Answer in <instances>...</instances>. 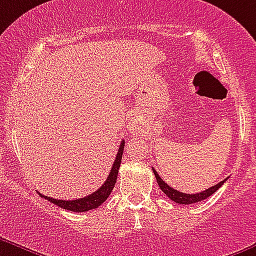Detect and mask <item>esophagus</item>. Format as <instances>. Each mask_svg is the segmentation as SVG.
I'll return each mask as SVG.
<instances>
[{
  "instance_id": "obj_1",
  "label": "esophagus",
  "mask_w": 256,
  "mask_h": 256,
  "mask_svg": "<svg viewBox=\"0 0 256 256\" xmlns=\"http://www.w3.org/2000/svg\"><path fill=\"white\" fill-rule=\"evenodd\" d=\"M135 124H136V120H132V122H131V128H135Z\"/></svg>"
}]
</instances>
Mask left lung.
Here are the masks:
<instances>
[{"label":"left lung","instance_id":"8db88e82","mask_svg":"<svg viewBox=\"0 0 256 256\" xmlns=\"http://www.w3.org/2000/svg\"><path fill=\"white\" fill-rule=\"evenodd\" d=\"M153 172H154V176H156V182H158V185H160V190H162L163 192H164V194L172 200V202H178V204H186V206H188V204H192V202H202V200L206 199V198H209L210 195H213L214 192H216V191H217L218 188L224 184L226 180H227V178L223 180V181L218 182L217 185L212 186V188H206V190L202 191V192H198V194H185V192L174 190V188H172L171 186L167 185V184L160 178V176L158 174V172H156V170H153Z\"/></svg>","mask_w":256,"mask_h":256}]
</instances>
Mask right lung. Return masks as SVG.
I'll return each mask as SVG.
<instances>
[{
  "label": "right lung",
  "mask_w": 256,
  "mask_h": 256,
  "mask_svg": "<svg viewBox=\"0 0 256 256\" xmlns=\"http://www.w3.org/2000/svg\"><path fill=\"white\" fill-rule=\"evenodd\" d=\"M124 146H125V142H121V145H120L118 152H117L116 160H114V166L111 168V172L108 174L107 180L104 181L102 186L96 191H94L93 194L88 195L85 198H80V199L76 200H58L54 199L50 196H46V195L40 194L39 191H36L43 199H47L48 202H54L57 206H61L62 209H68V210L71 212H76V213H80V212H88L92 210V209H96L104 202L107 200V198L110 196V194L112 192L114 188V184H116L117 174H118V168L120 164H121V160H122V153H124Z\"/></svg>",
  "instance_id": "add662e5"
}]
</instances>
